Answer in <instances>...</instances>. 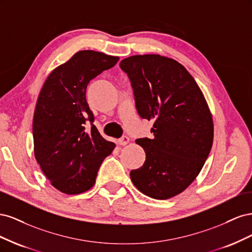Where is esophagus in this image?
<instances>
[{
	"label": "esophagus",
	"instance_id": "obj_1",
	"mask_svg": "<svg viewBox=\"0 0 252 252\" xmlns=\"http://www.w3.org/2000/svg\"><path fill=\"white\" fill-rule=\"evenodd\" d=\"M119 145H121V146H125V145H127L129 143V138L128 136H123V138H121L119 141H118Z\"/></svg>",
	"mask_w": 252,
	"mask_h": 252
}]
</instances>
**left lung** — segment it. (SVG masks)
Here are the masks:
<instances>
[{
    "instance_id": "left-lung-1",
    "label": "left lung",
    "mask_w": 252,
    "mask_h": 252,
    "mask_svg": "<svg viewBox=\"0 0 252 252\" xmlns=\"http://www.w3.org/2000/svg\"><path fill=\"white\" fill-rule=\"evenodd\" d=\"M141 118L154 120L152 139H139L146 159L130 171L133 185L152 199L178 195L201 172L213 143V120L197 83L178 61L138 55L121 61Z\"/></svg>"
}]
</instances>
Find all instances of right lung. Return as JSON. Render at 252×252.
Returning a JSON list of instances; mask_svg holds the SVG:
<instances>
[{
  "label": "right lung",
  "mask_w": 252,
  "mask_h": 252,
  "mask_svg": "<svg viewBox=\"0 0 252 252\" xmlns=\"http://www.w3.org/2000/svg\"><path fill=\"white\" fill-rule=\"evenodd\" d=\"M119 57L78 51L48 75L33 114V151L50 184L65 194H80L94 185L97 170L116 144L93 124L86 101L90 80L118 63ZM88 121L90 129H86Z\"/></svg>",
  "instance_id": "add662e5"
}]
</instances>
